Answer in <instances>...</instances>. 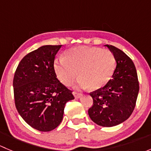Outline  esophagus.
<instances>
[{"label": "esophagus", "instance_id": "obj_1", "mask_svg": "<svg viewBox=\"0 0 151 151\" xmlns=\"http://www.w3.org/2000/svg\"><path fill=\"white\" fill-rule=\"evenodd\" d=\"M73 94H74V97H75L76 99L80 98V97H81V96H82V93L77 92V91H74V92H73Z\"/></svg>", "mask_w": 151, "mask_h": 151}]
</instances>
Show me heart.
<instances>
[{"instance_id":"1","label":"heart","mask_w":151,"mask_h":151,"mask_svg":"<svg viewBox=\"0 0 151 151\" xmlns=\"http://www.w3.org/2000/svg\"><path fill=\"white\" fill-rule=\"evenodd\" d=\"M116 67V59L109 50L76 47L67 50L64 58H56L54 69L58 80L69 86L79 76L81 88L98 90L107 84Z\"/></svg>"}]
</instances>
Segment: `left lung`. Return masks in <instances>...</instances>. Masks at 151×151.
Returning <instances> with one entry per match:
<instances>
[{
    "instance_id": "left-lung-1",
    "label": "left lung",
    "mask_w": 151,
    "mask_h": 151,
    "mask_svg": "<svg viewBox=\"0 0 151 151\" xmlns=\"http://www.w3.org/2000/svg\"><path fill=\"white\" fill-rule=\"evenodd\" d=\"M106 46L115 55L117 66L107 84L90 93L93 103L88 109V115L99 126L111 127L123 123L132 115L139 86L132 59L120 49L112 45Z\"/></svg>"
}]
</instances>
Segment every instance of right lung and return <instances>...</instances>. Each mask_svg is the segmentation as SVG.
<instances>
[{
  "mask_svg": "<svg viewBox=\"0 0 151 151\" xmlns=\"http://www.w3.org/2000/svg\"><path fill=\"white\" fill-rule=\"evenodd\" d=\"M62 45H45L21 60L13 80L17 109L29 126L50 132L63 120L65 104L74 99L72 91L57 79L55 55Z\"/></svg>",
  "mask_w": 151,
  "mask_h": 151,
  "instance_id": "1",
  "label": "right lung"
}]
</instances>
